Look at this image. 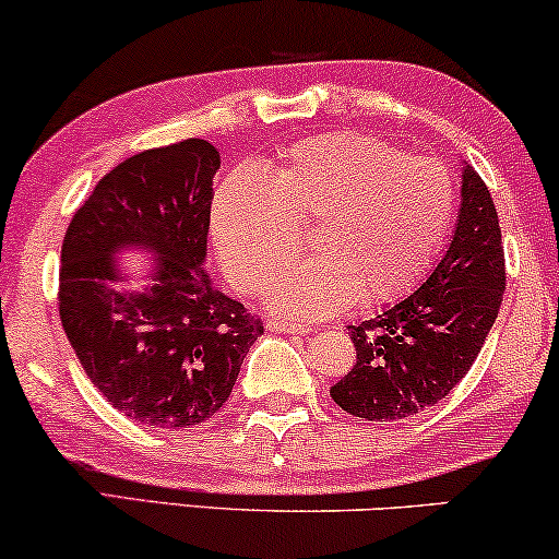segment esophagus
Here are the masks:
<instances>
[{
    "mask_svg": "<svg viewBox=\"0 0 559 559\" xmlns=\"http://www.w3.org/2000/svg\"><path fill=\"white\" fill-rule=\"evenodd\" d=\"M267 330L271 332H288V335H307V324H299L294 320H271L267 322Z\"/></svg>",
    "mask_w": 559,
    "mask_h": 559,
    "instance_id": "obj_1",
    "label": "esophagus"
}]
</instances>
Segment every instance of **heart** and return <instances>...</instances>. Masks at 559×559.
<instances>
[{
	"mask_svg": "<svg viewBox=\"0 0 559 559\" xmlns=\"http://www.w3.org/2000/svg\"><path fill=\"white\" fill-rule=\"evenodd\" d=\"M456 216V182L443 162L407 157L356 131L296 141L271 173L237 169L222 182L211 229L229 278L263 292L314 231L322 258L281 275V312L330 314L361 299L397 301L433 267Z\"/></svg>",
	"mask_w": 559,
	"mask_h": 559,
	"instance_id": "heart-1",
	"label": "heart"
}]
</instances>
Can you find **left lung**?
<instances>
[{
    "label": "left lung",
    "instance_id": "obj_1",
    "mask_svg": "<svg viewBox=\"0 0 559 559\" xmlns=\"http://www.w3.org/2000/svg\"><path fill=\"white\" fill-rule=\"evenodd\" d=\"M506 292V255L490 190L472 165L462 175L456 231L418 292L350 324L356 366L332 400L364 420H402L436 405L467 377Z\"/></svg>",
    "mask_w": 559,
    "mask_h": 559
}]
</instances>
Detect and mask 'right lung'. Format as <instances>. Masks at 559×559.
Returning <instances> with one entry per match:
<instances>
[{
  "label": "right lung",
  "mask_w": 559,
  "mask_h": 559,
  "mask_svg": "<svg viewBox=\"0 0 559 559\" xmlns=\"http://www.w3.org/2000/svg\"><path fill=\"white\" fill-rule=\"evenodd\" d=\"M216 146L186 139L133 154L97 182L61 245L59 314L84 373L126 418L190 428L227 402L263 322L203 273ZM158 252L155 286L118 295V246Z\"/></svg>",
  "instance_id": "right-lung-1"
}]
</instances>
